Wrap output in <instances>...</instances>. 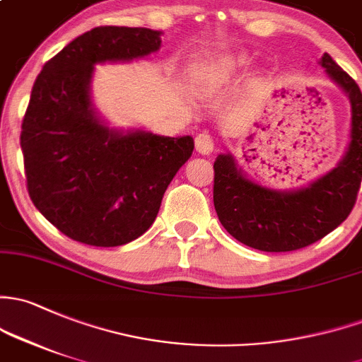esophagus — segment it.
<instances>
[{"mask_svg":"<svg viewBox=\"0 0 362 362\" xmlns=\"http://www.w3.org/2000/svg\"><path fill=\"white\" fill-rule=\"evenodd\" d=\"M213 147H215V144H213L211 135H208V133H199V135L196 136V151L199 152V154H211Z\"/></svg>","mask_w":362,"mask_h":362,"instance_id":"1","label":"esophagus"}]
</instances>
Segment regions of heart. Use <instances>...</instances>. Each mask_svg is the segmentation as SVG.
Returning a JSON list of instances; mask_svg holds the SVG:
<instances>
[{
  "label": "heart",
  "mask_w": 362,
  "mask_h": 362,
  "mask_svg": "<svg viewBox=\"0 0 362 362\" xmlns=\"http://www.w3.org/2000/svg\"><path fill=\"white\" fill-rule=\"evenodd\" d=\"M248 64L250 59L243 53H227V55L216 57L201 69L197 85L204 91L218 88V86L229 83L232 78H235L239 72L245 71Z\"/></svg>",
  "instance_id": "1"
}]
</instances>
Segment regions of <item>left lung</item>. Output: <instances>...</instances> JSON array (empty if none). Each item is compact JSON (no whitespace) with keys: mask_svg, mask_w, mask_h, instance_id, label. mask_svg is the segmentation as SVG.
<instances>
[{"mask_svg":"<svg viewBox=\"0 0 362 362\" xmlns=\"http://www.w3.org/2000/svg\"><path fill=\"white\" fill-rule=\"evenodd\" d=\"M326 74L351 102V133L340 161L309 185L279 191L239 168L230 152L215 159L213 203L232 238L260 251L305 248L337 229L352 211L362 178V93L351 76L325 53Z\"/></svg>","mask_w":362,"mask_h":362,"instance_id":"8db88e82","label":"left lung"}]
</instances>
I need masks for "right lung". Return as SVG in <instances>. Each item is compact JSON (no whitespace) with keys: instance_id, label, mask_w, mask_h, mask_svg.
<instances>
[{"instance_id":"right-lung-1","label":"right lung","mask_w":362,"mask_h":362,"mask_svg":"<svg viewBox=\"0 0 362 362\" xmlns=\"http://www.w3.org/2000/svg\"><path fill=\"white\" fill-rule=\"evenodd\" d=\"M161 30L95 28L43 66L22 121L28 191L60 232L121 246L154 223L163 196L194 151L191 135L109 127L91 100L97 64L132 62L161 48Z\"/></svg>"}]
</instances>
